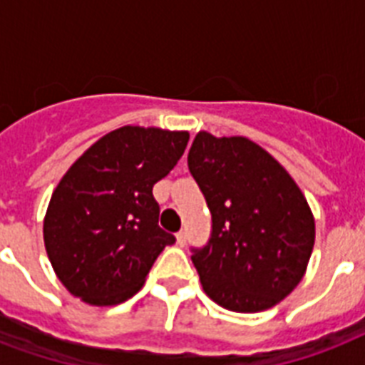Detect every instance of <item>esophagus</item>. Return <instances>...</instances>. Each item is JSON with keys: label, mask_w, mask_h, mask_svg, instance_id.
I'll use <instances>...</instances> for the list:
<instances>
[{"label": "esophagus", "mask_w": 365, "mask_h": 365, "mask_svg": "<svg viewBox=\"0 0 365 365\" xmlns=\"http://www.w3.org/2000/svg\"><path fill=\"white\" fill-rule=\"evenodd\" d=\"M176 240L180 246H185V242H187V233H185V231H180V233L176 235Z\"/></svg>", "instance_id": "obj_1"}]
</instances>
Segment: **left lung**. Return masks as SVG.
Segmentation results:
<instances>
[{"label":"left lung","mask_w":365,"mask_h":365,"mask_svg":"<svg viewBox=\"0 0 365 365\" xmlns=\"http://www.w3.org/2000/svg\"><path fill=\"white\" fill-rule=\"evenodd\" d=\"M187 166L212 214L210 239L191 246L206 295L223 309L259 312L305 274L314 220L288 172L248 138L199 132Z\"/></svg>","instance_id":"1"}]
</instances>
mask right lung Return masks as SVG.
<instances>
[{
  "label": "right lung",
  "mask_w": 365,
  "mask_h": 365,
  "mask_svg": "<svg viewBox=\"0 0 365 365\" xmlns=\"http://www.w3.org/2000/svg\"><path fill=\"white\" fill-rule=\"evenodd\" d=\"M187 132L123 126L71 165L54 189L43 239L56 277L91 305H119L143 286L176 237L159 227L153 185L178 165Z\"/></svg>",
  "instance_id": "1"
}]
</instances>
